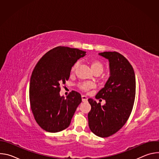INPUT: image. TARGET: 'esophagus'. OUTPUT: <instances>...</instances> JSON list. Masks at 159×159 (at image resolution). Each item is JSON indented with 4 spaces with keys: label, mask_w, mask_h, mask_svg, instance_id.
<instances>
[{
    "label": "esophagus",
    "mask_w": 159,
    "mask_h": 159,
    "mask_svg": "<svg viewBox=\"0 0 159 159\" xmlns=\"http://www.w3.org/2000/svg\"><path fill=\"white\" fill-rule=\"evenodd\" d=\"M82 101H83V102L86 101L87 100V98L85 96L82 95Z\"/></svg>",
    "instance_id": "34e87169"
}]
</instances>
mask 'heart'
I'll return each mask as SVG.
<instances>
[{
    "label": "heart",
    "mask_w": 159,
    "mask_h": 159,
    "mask_svg": "<svg viewBox=\"0 0 159 159\" xmlns=\"http://www.w3.org/2000/svg\"><path fill=\"white\" fill-rule=\"evenodd\" d=\"M78 66H79V62H77L72 66V72L75 71V69L78 67ZM90 68H91V70H93V72L95 71H100L101 72H102L104 69V65L101 61L97 60H93L91 61V62H90ZM79 87L80 89L84 90V91H88L90 89L94 87L95 85L93 83H84L80 84Z\"/></svg>",
    "instance_id": "1"
}]
</instances>
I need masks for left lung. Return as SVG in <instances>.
I'll use <instances>...</instances> for the list:
<instances>
[{
  "label": "left lung",
  "mask_w": 159,
  "mask_h": 159,
  "mask_svg": "<svg viewBox=\"0 0 159 159\" xmlns=\"http://www.w3.org/2000/svg\"><path fill=\"white\" fill-rule=\"evenodd\" d=\"M99 55L109 61V77L96 99L106 101L104 105L89 98L91 109L88 114L89 126L100 137H107L120 129L128 120L133 109L136 80L134 70L128 60L116 52Z\"/></svg>",
  "instance_id": "1"
}]
</instances>
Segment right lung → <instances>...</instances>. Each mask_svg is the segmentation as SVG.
I'll return each mask as SVG.
<instances>
[{"label":"right lung","mask_w":159,"mask_h":159,"mask_svg":"<svg viewBox=\"0 0 159 159\" xmlns=\"http://www.w3.org/2000/svg\"><path fill=\"white\" fill-rule=\"evenodd\" d=\"M86 52L66 47H56L38 62L30 79V100L35 120L44 130L57 133L70 124L82 102L74 90L66 96L60 95V85L69 79L72 67Z\"/></svg>","instance_id":"add662e5"}]
</instances>
